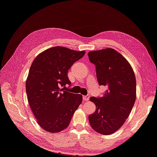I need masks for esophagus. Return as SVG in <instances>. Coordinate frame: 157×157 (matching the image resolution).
I'll return each instance as SVG.
<instances>
[{
    "label": "esophagus",
    "mask_w": 157,
    "mask_h": 157,
    "mask_svg": "<svg viewBox=\"0 0 157 157\" xmlns=\"http://www.w3.org/2000/svg\"><path fill=\"white\" fill-rule=\"evenodd\" d=\"M89 98H90V96H89V94H87L86 96H83V99L84 101H88L89 100Z\"/></svg>",
    "instance_id": "obj_1"
}]
</instances>
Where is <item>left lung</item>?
<instances>
[{"mask_svg":"<svg viewBox=\"0 0 157 157\" xmlns=\"http://www.w3.org/2000/svg\"><path fill=\"white\" fill-rule=\"evenodd\" d=\"M88 56L96 66L98 84L107 86L103 96L90 98L96 109L89 114V124L96 132L110 135L123 125L135 103V74L127 60L113 49L89 52Z\"/></svg>","mask_w":157,"mask_h":157,"instance_id":"8db88e82","label":"left lung"}]
</instances>
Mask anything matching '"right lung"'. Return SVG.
<instances>
[{
    "instance_id": "obj_1",
    "label": "right lung",
    "mask_w": 157,
    "mask_h": 157,
    "mask_svg": "<svg viewBox=\"0 0 157 157\" xmlns=\"http://www.w3.org/2000/svg\"><path fill=\"white\" fill-rule=\"evenodd\" d=\"M85 52L63 47L47 49L36 57L26 82L28 101L40 126L50 133L68 127L82 101L81 94L63 91L71 86L68 71Z\"/></svg>"
}]
</instances>
